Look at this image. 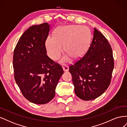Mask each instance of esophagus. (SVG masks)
<instances>
[{"instance_id": "esophagus-1", "label": "esophagus", "mask_w": 127, "mask_h": 127, "mask_svg": "<svg viewBox=\"0 0 127 127\" xmlns=\"http://www.w3.org/2000/svg\"><path fill=\"white\" fill-rule=\"evenodd\" d=\"M64 71H68L69 70V67L67 65H64L63 67Z\"/></svg>"}]
</instances>
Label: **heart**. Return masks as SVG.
Wrapping results in <instances>:
<instances>
[{
    "label": "heart",
    "mask_w": 127,
    "mask_h": 127,
    "mask_svg": "<svg viewBox=\"0 0 127 127\" xmlns=\"http://www.w3.org/2000/svg\"><path fill=\"white\" fill-rule=\"evenodd\" d=\"M91 40L90 31L80 25L60 26L53 33V37H49L45 46L49 56L53 60L59 58L64 51L67 53L61 62H68L70 57L77 59L82 57L88 48Z\"/></svg>",
    "instance_id": "1"
}]
</instances>
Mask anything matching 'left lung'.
I'll use <instances>...</instances> for the list:
<instances>
[{
  "label": "left lung",
  "instance_id": "left-lung-1",
  "mask_svg": "<svg viewBox=\"0 0 127 127\" xmlns=\"http://www.w3.org/2000/svg\"><path fill=\"white\" fill-rule=\"evenodd\" d=\"M113 68L111 45L105 37L94 28L87 51L69 67L76 95L85 101L101 96L110 85Z\"/></svg>",
  "mask_w": 127,
  "mask_h": 127
}]
</instances>
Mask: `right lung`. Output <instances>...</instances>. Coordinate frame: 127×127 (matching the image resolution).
<instances>
[{"label": "right lung", "instance_id": "right-lung-1", "mask_svg": "<svg viewBox=\"0 0 127 127\" xmlns=\"http://www.w3.org/2000/svg\"><path fill=\"white\" fill-rule=\"evenodd\" d=\"M47 23L25 31L14 51L15 80L24 96L31 102L44 104L55 96L63 68L47 55L45 42L49 35Z\"/></svg>", "mask_w": 127, "mask_h": 127}]
</instances>
